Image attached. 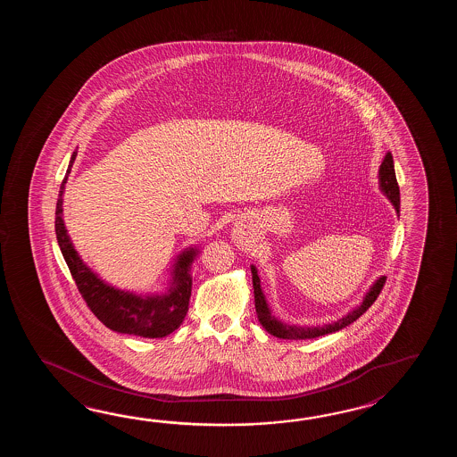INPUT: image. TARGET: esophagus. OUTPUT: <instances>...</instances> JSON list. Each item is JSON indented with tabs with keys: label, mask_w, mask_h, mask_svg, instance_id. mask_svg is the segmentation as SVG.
I'll return each mask as SVG.
<instances>
[{
	"label": "esophagus",
	"mask_w": 457,
	"mask_h": 457,
	"mask_svg": "<svg viewBox=\"0 0 457 457\" xmlns=\"http://www.w3.org/2000/svg\"><path fill=\"white\" fill-rule=\"evenodd\" d=\"M233 238H235V242L238 246H242V248H246L248 245H250V237H248V233L243 232V230H237L235 235H233Z\"/></svg>",
	"instance_id": "34e87169"
}]
</instances>
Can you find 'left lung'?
I'll use <instances>...</instances> for the list:
<instances>
[{"instance_id": "obj_1", "label": "left lung", "mask_w": 457, "mask_h": 457, "mask_svg": "<svg viewBox=\"0 0 457 457\" xmlns=\"http://www.w3.org/2000/svg\"><path fill=\"white\" fill-rule=\"evenodd\" d=\"M379 189L382 195L387 197L390 204L394 205L395 212L400 215V191H398L397 178H395V168H394V158L392 154L387 152L382 163L379 166ZM253 274V294H254V309H256V315L258 320L262 323V328L268 331L272 337L278 338H284V340H311V338H317L321 335H328V333H335L340 331L341 328H346L353 321L358 320L364 312L370 309L374 301L378 299L380 294V289L384 287L386 282V276H380L376 281L370 284V289L364 294L362 301L351 309L348 313H345L338 320L331 321L327 325H317V327H307V325H289L286 321H281L278 317H274L270 303L266 301V295L262 289V279L258 276V270L256 266L252 264Z\"/></svg>"}]
</instances>
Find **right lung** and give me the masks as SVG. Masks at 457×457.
I'll list each match as a JSON object with an SVG mask.
<instances>
[{
  "label": "right lung",
  "mask_w": 457,
  "mask_h": 457,
  "mask_svg": "<svg viewBox=\"0 0 457 457\" xmlns=\"http://www.w3.org/2000/svg\"><path fill=\"white\" fill-rule=\"evenodd\" d=\"M77 150L70 158L69 170L60 186L55 211V233L60 252L69 264L70 272L77 282L78 291L87 301V307L109 330L134 335L142 338H163L183 323L189 305L193 276L191 268L201 248L191 245L178 253L170 266V279L162 292H138L120 289L104 281L93 271L77 252L63 220V195L70 171L77 158Z\"/></svg>",
  "instance_id": "1"
}]
</instances>
